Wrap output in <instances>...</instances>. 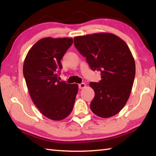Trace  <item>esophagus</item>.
Masks as SVG:
<instances>
[{"label":"esophagus","mask_w":156,"mask_h":156,"mask_svg":"<svg viewBox=\"0 0 156 156\" xmlns=\"http://www.w3.org/2000/svg\"><path fill=\"white\" fill-rule=\"evenodd\" d=\"M85 87H86V83H81L80 84H79V89H83V88H84Z\"/></svg>","instance_id":"obj_1"}]
</instances>
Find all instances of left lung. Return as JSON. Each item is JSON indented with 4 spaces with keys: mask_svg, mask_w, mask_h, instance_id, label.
<instances>
[{
    "mask_svg": "<svg viewBox=\"0 0 156 156\" xmlns=\"http://www.w3.org/2000/svg\"><path fill=\"white\" fill-rule=\"evenodd\" d=\"M74 45L91 69L101 72V80L90 83L95 92L90 109L103 118L118 113L128 101L135 77V62L127 44L115 34L102 32L75 37Z\"/></svg>",
    "mask_w": 156,
    "mask_h": 156,
    "instance_id": "left-lung-1",
    "label": "left lung"
}]
</instances>
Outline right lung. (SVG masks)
Wrapping results in <instances>:
<instances>
[{"label":"right lung","mask_w":156,"mask_h":156,"mask_svg":"<svg viewBox=\"0 0 156 156\" xmlns=\"http://www.w3.org/2000/svg\"><path fill=\"white\" fill-rule=\"evenodd\" d=\"M70 38H43L28 52L23 66V77L32 101L44 116L59 121L73 108L77 84L58 79L62 68L60 60L72 45Z\"/></svg>","instance_id":"add662e5"}]
</instances>
